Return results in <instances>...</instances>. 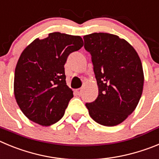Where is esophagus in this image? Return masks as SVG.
<instances>
[{"label":"esophagus","mask_w":159,"mask_h":159,"mask_svg":"<svg viewBox=\"0 0 159 159\" xmlns=\"http://www.w3.org/2000/svg\"><path fill=\"white\" fill-rule=\"evenodd\" d=\"M75 92L78 95H81V93H82V89H78L75 90Z\"/></svg>","instance_id":"esophagus-1"}]
</instances>
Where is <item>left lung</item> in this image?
<instances>
[{
    "mask_svg": "<svg viewBox=\"0 0 159 159\" xmlns=\"http://www.w3.org/2000/svg\"><path fill=\"white\" fill-rule=\"evenodd\" d=\"M83 39L98 85L97 99L85 106L97 123L116 126L132 113L141 98L142 62L132 46L117 35L100 32Z\"/></svg>",
    "mask_w": 159,
    "mask_h": 159,
    "instance_id": "1",
    "label": "left lung"
}]
</instances>
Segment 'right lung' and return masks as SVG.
Listing matches in <instances>:
<instances>
[{"label":"right lung","instance_id":"add662e5","mask_svg":"<svg viewBox=\"0 0 159 159\" xmlns=\"http://www.w3.org/2000/svg\"><path fill=\"white\" fill-rule=\"evenodd\" d=\"M82 46L80 36L53 32L24 50L16 66L14 94L30 120L50 126L63 116L74 97L66 85L64 65L70 54Z\"/></svg>","mask_w":159,"mask_h":159}]
</instances>
